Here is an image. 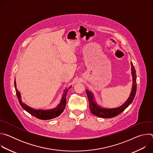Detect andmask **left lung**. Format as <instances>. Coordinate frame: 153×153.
Here are the masks:
<instances>
[{
	"instance_id": "8db88e82",
	"label": "left lung",
	"mask_w": 153,
	"mask_h": 153,
	"mask_svg": "<svg viewBox=\"0 0 153 153\" xmlns=\"http://www.w3.org/2000/svg\"><path fill=\"white\" fill-rule=\"evenodd\" d=\"M131 70L132 81H133L131 91L130 94L128 99L120 106L117 108H104L97 103L94 97V95L92 91H90L88 90H86V93L89 100L90 110L91 113L93 114H94L95 116L101 118H108V119L112 118L119 115L122 112H123L125 109L132 103L136 93L137 84H136V70H135L134 65L131 62Z\"/></svg>"
}]
</instances>
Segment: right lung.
Here are the masks:
<instances>
[{"label": "right lung", "instance_id": "1", "mask_svg": "<svg viewBox=\"0 0 153 153\" xmlns=\"http://www.w3.org/2000/svg\"><path fill=\"white\" fill-rule=\"evenodd\" d=\"M14 86H15L17 97L19 100V102L20 105H21V106L22 107V108H24V110L26 111H27L28 113H30L32 116L36 117V118L41 119V120L52 119H54V118H56V117L59 116L61 114V113L65 110V107H66L67 94L68 90L71 87V86H70L69 88H65L63 90V93L60 102L57 106H56L54 108L48 109V110H44V109H39V110H37V109H35V108L29 106L25 103H24L22 101V100L20 93L18 91V90L16 88V79H14Z\"/></svg>", "mask_w": 153, "mask_h": 153}]
</instances>
